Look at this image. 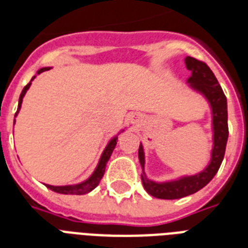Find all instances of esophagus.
I'll return each mask as SVG.
<instances>
[{
    "instance_id": "esophagus-1",
    "label": "esophagus",
    "mask_w": 248,
    "mask_h": 248,
    "mask_svg": "<svg viewBox=\"0 0 248 248\" xmlns=\"http://www.w3.org/2000/svg\"><path fill=\"white\" fill-rule=\"evenodd\" d=\"M131 122L132 124H135V120H134V118H131Z\"/></svg>"
}]
</instances>
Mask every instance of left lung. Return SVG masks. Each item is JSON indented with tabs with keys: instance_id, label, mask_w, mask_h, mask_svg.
Returning <instances> with one entry per match:
<instances>
[{
	"instance_id": "left-lung-1",
	"label": "left lung",
	"mask_w": 248,
	"mask_h": 248,
	"mask_svg": "<svg viewBox=\"0 0 248 248\" xmlns=\"http://www.w3.org/2000/svg\"><path fill=\"white\" fill-rule=\"evenodd\" d=\"M185 65L186 69L190 71V76L186 79V83H189V87L193 91L201 93L207 100L211 108V157L207 166L194 175H184L169 181H155L148 179L145 173V153H144L143 144L140 143L139 162L143 169L141 173L143 186L151 196L161 200H179L183 197L190 196L206 186L219 171L225 155L228 135H229L227 97L224 95L223 89L220 87L215 75L212 73L207 64L190 56L185 58Z\"/></svg>"
}]
</instances>
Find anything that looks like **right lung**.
Segmentation results:
<instances>
[{"label": "right lung", "instance_id": "add662e5", "mask_svg": "<svg viewBox=\"0 0 248 248\" xmlns=\"http://www.w3.org/2000/svg\"><path fill=\"white\" fill-rule=\"evenodd\" d=\"M48 69H50L48 67L41 68L40 71L37 72V75H40V73H42V72L45 71H48ZM34 78H36V76H33L32 79H31V82L25 86L24 89H23V91H21L20 97H19V105H17V110L16 113H15V117L17 116V113H19V110H20L21 103H23V97H24L25 93H27L29 87H31V83H32V81ZM122 131H124V130H121L120 132ZM120 132H118V134H120ZM118 134H117L116 136H113L112 139L109 140L108 144H107V147H105V149L103 151V153H101L100 159H99V162H97L96 169L93 170V172L91 173V175H90L85 181H81V183H78V184H72V185H50V184H45V185H46L48 189H51V190H54V192L56 193H60V194H77V196H81V194H86V193L93 190V189L96 188L97 185H99L101 177H103V175H104L105 166H107V162H108L109 158H110V155H112L113 149L116 148Z\"/></svg>", "mask_w": 248, "mask_h": 248}]
</instances>
